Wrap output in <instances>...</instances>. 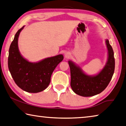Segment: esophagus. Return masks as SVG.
Masks as SVG:
<instances>
[{
  "label": "esophagus",
  "mask_w": 126,
  "mask_h": 126,
  "mask_svg": "<svg viewBox=\"0 0 126 126\" xmlns=\"http://www.w3.org/2000/svg\"><path fill=\"white\" fill-rule=\"evenodd\" d=\"M64 55H65V58H69V57H70V55H71V54H70V53H69V52H66V53H65Z\"/></svg>",
  "instance_id": "1"
}]
</instances>
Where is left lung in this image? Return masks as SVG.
Instances as JSON below:
<instances>
[{"mask_svg":"<svg viewBox=\"0 0 126 126\" xmlns=\"http://www.w3.org/2000/svg\"><path fill=\"white\" fill-rule=\"evenodd\" d=\"M108 58L105 67L96 76H89L71 61L68 62L71 70V86L77 94L91 97L101 93L110 83L115 67L114 52L108 40H106Z\"/></svg>","mask_w":126,"mask_h":126,"instance_id":"8db88e82","label":"left lung"}]
</instances>
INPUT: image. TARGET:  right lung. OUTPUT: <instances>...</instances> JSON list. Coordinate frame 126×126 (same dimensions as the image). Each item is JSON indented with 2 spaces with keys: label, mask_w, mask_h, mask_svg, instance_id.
Instances as JSON below:
<instances>
[{
  "label": "right lung",
  "mask_w": 126,
  "mask_h": 126,
  "mask_svg": "<svg viewBox=\"0 0 126 126\" xmlns=\"http://www.w3.org/2000/svg\"><path fill=\"white\" fill-rule=\"evenodd\" d=\"M23 28L24 26L18 30L10 46L8 68L19 88L29 93L40 92L47 88L53 72L64 57L59 54L38 63L29 62L21 55L18 49V37Z\"/></svg>",
  "instance_id": "add662e5"
}]
</instances>
